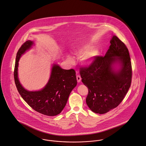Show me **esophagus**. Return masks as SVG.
I'll return each instance as SVG.
<instances>
[{
    "mask_svg": "<svg viewBox=\"0 0 146 146\" xmlns=\"http://www.w3.org/2000/svg\"><path fill=\"white\" fill-rule=\"evenodd\" d=\"M77 80L78 83H80L81 81V77L80 76H77Z\"/></svg>",
    "mask_w": 146,
    "mask_h": 146,
    "instance_id": "esophagus-1",
    "label": "esophagus"
}]
</instances>
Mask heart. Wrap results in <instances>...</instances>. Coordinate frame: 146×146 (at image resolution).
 Returning <instances> with one entry per match:
<instances>
[{
  "mask_svg": "<svg viewBox=\"0 0 146 146\" xmlns=\"http://www.w3.org/2000/svg\"><path fill=\"white\" fill-rule=\"evenodd\" d=\"M94 47L90 44L83 45L74 49V54L81 59V63L84 66H89L92 65L95 61L97 56L100 55V52L97 49H93ZM67 60L70 63L74 62L73 58L70 56H67Z\"/></svg>",
  "mask_w": 146,
  "mask_h": 146,
  "instance_id": "obj_1",
  "label": "heart"
}]
</instances>
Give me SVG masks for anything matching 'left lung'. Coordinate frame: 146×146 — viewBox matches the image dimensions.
<instances>
[{"label":"left lung","mask_w":146,"mask_h":146,"mask_svg":"<svg viewBox=\"0 0 146 146\" xmlns=\"http://www.w3.org/2000/svg\"><path fill=\"white\" fill-rule=\"evenodd\" d=\"M105 56L80 69L82 82L88 89L86 104L92 111L103 114L116 108L129 89L132 70L128 49L113 35Z\"/></svg>","instance_id":"left-lung-1"}]
</instances>
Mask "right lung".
Returning <instances> with one entry per match:
<instances>
[{
	"instance_id": "obj_1",
	"label": "right lung",
	"mask_w": 146,
	"mask_h": 146,
	"mask_svg": "<svg viewBox=\"0 0 146 146\" xmlns=\"http://www.w3.org/2000/svg\"><path fill=\"white\" fill-rule=\"evenodd\" d=\"M33 45L34 41L28 40L17 53L14 71L17 88L21 97L33 110L47 116H55L63 110L71 91L77 84L76 72L73 69H62L58 64L54 63L49 81L45 86L38 91L27 90L21 84L18 78V62L22 55Z\"/></svg>"
}]
</instances>
